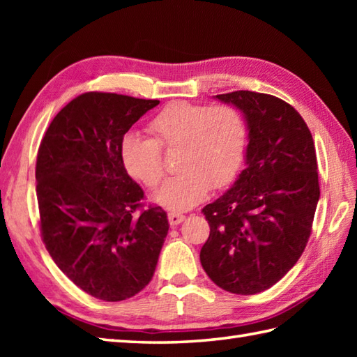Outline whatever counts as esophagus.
Wrapping results in <instances>:
<instances>
[{
    "mask_svg": "<svg viewBox=\"0 0 357 357\" xmlns=\"http://www.w3.org/2000/svg\"><path fill=\"white\" fill-rule=\"evenodd\" d=\"M185 219V216L183 213H176V211H170L169 213V222L170 225H178Z\"/></svg>",
    "mask_w": 357,
    "mask_h": 357,
    "instance_id": "34e87169",
    "label": "esophagus"
}]
</instances>
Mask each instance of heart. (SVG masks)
<instances>
[{"mask_svg": "<svg viewBox=\"0 0 357 357\" xmlns=\"http://www.w3.org/2000/svg\"><path fill=\"white\" fill-rule=\"evenodd\" d=\"M153 139L127 135L121 142L126 170L147 187L164 176L161 149H178V174L167 179L153 199L169 210L184 211L199 204L208 188H222L236 176L244 158V118L230 105L174 101L149 123Z\"/></svg>", "mask_w": 357, "mask_h": 357, "instance_id": "b5f03b06", "label": "heart"}]
</instances>
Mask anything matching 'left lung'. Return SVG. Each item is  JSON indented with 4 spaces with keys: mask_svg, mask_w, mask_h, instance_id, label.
Wrapping results in <instances>:
<instances>
[{
    "mask_svg": "<svg viewBox=\"0 0 357 357\" xmlns=\"http://www.w3.org/2000/svg\"><path fill=\"white\" fill-rule=\"evenodd\" d=\"M247 123L245 169L202 213L210 236L201 248L208 278L234 294H256L298 262L319 201L313 136L290 104L238 90L216 95Z\"/></svg>",
    "mask_w": 357,
    "mask_h": 357,
    "instance_id": "8db88e82",
    "label": "left lung"
}]
</instances>
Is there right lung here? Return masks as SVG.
<instances>
[{"instance_id":"1","label":"right lung","mask_w":357,"mask_h":357,"mask_svg":"<svg viewBox=\"0 0 357 357\" xmlns=\"http://www.w3.org/2000/svg\"><path fill=\"white\" fill-rule=\"evenodd\" d=\"M158 100L89 92L53 118L36 158L43 242L58 268L93 298L118 302L150 282L169 219L142 208L121 142Z\"/></svg>"}]
</instances>
